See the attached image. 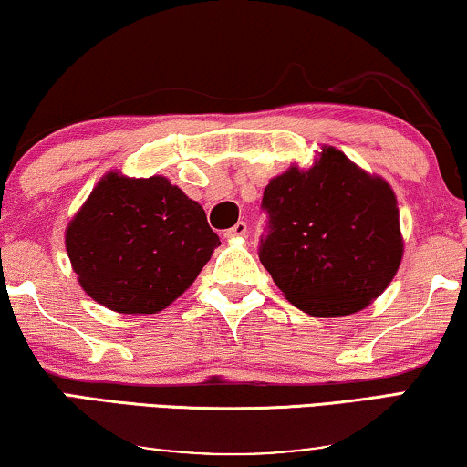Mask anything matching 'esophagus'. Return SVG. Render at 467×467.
<instances>
[{"label":"esophagus","mask_w":467,"mask_h":467,"mask_svg":"<svg viewBox=\"0 0 467 467\" xmlns=\"http://www.w3.org/2000/svg\"><path fill=\"white\" fill-rule=\"evenodd\" d=\"M246 232H248V225L244 221H240V223H235V225L229 229V232L225 234V238H244L246 235Z\"/></svg>","instance_id":"obj_1"}]
</instances>
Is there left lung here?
Instances as JSON below:
<instances>
[{
  "label": "left lung",
  "mask_w": 467,
  "mask_h": 467,
  "mask_svg": "<svg viewBox=\"0 0 467 467\" xmlns=\"http://www.w3.org/2000/svg\"><path fill=\"white\" fill-rule=\"evenodd\" d=\"M270 232L259 259L283 296L312 317L368 308L404 257L398 197L342 150L323 146L310 168L291 165L264 191Z\"/></svg>",
  "instance_id": "left-lung-1"
}]
</instances>
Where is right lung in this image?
<instances>
[{
  "mask_svg": "<svg viewBox=\"0 0 467 467\" xmlns=\"http://www.w3.org/2000/svg\"><path fill=\"white\" fill-rule=\"evenodd\" d=\"M221 244L206 213L165 176L110 170L66 227L88 297L120 315H155L182 296Z\"/></svg>",
  "mask_w": 467,
  "mask_h": 467,
  "instance_id": "obj_1",
  "label": "right lung"
}]
</instances>
